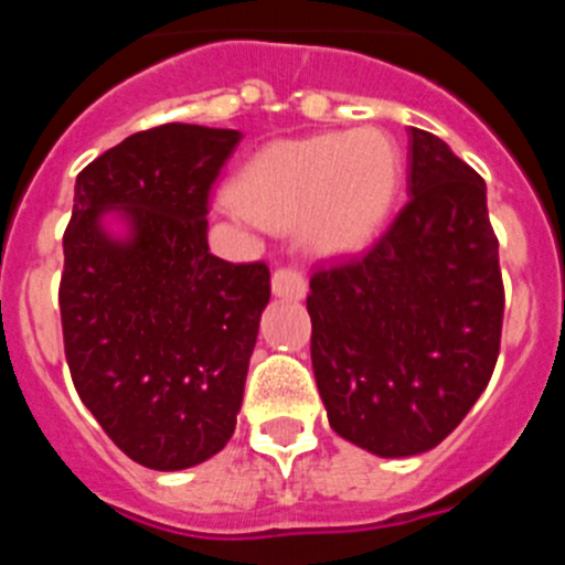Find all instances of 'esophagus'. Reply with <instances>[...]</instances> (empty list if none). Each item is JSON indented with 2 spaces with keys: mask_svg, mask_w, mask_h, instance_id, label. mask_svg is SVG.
I'll return each mask as SVG.
<instances>
[{
  "mask_svg": "<svg viewBox=\"0 0 565 565\" xmlns=\"http://www.w3.org/2000/svg\"><path fill=\"white\" fill-rule=\"evenodd\" d=\"M271 291L279 299H306V277L297 268H277L271 277Z\"/></svg>",
  "mask_w": 565,
  "mask_h": 565,
  "instance_id": "34e87169",
  "label": "esophagus"
}]
</instances>
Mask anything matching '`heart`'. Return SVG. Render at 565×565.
Listing matches in <instances>:
<instances>
[{
    "mask_svg": "<svg viewBox=\"0 0 565 565\" xmlns=\"http://www.w3.org/2000/svg\"><path fill=\"white\" fill-rule=\"evenodd\" d=\"M402 154L376 127L319 132L259 149L232 183V203L254 223L297 228L317 257H353L391 217Z\"/></svg>",
    "mask_w": 565,
    "mask_h": 565,
    "instance_id": "heart-1",
    "label": "heart"
}]
</instances>
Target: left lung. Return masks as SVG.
<instances>
[{
  "instance_id": "1",
  "label": "left lung",
  "mask_w": 565,
  "mask_h": 565,
  "mask_svg": "<svg viewBox=\"0 0 565 565\" xmlns=\"http://www.w3.org/2000/svg\"><path fill=\"white\" fill-rule=\"evenodd\" d=\"M411 203L367 257L313 274L311 362L333 433L379 458L444 441L489 384L503 282L487 183L411 127Z\"/></svg>"
}]
</instances>
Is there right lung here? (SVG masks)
Listing matches in <instances>:
<instances>
[{"mask_svg":"<svg viewBox=\"0 0 565 565\" xmlns=\"http://www.w3.org/2000/svg\"><path fill=\"white\" fill-rule=\"evenodd\" d=\"M237 143V129L163 124L76 178L58 288L64 353L115 447L158 472L226 447L271 297L263 263L209 252V186Z\"/></svg>","mask_w":565,"mask_h":565,"instance_id":"1","label":"right lung"}]
</instances>
